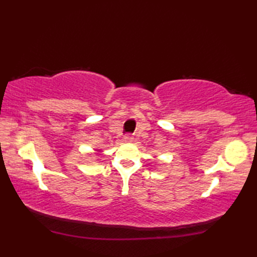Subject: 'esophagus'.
Wrapping results in <instances>:
<instances>
[{
    "mask_svg": "<svg viewBox=\"0 0 257 257\" xmlns=\"http://www.w3.org/2000/svg\"><path fill=\"white\" fill-rule=\"evenodd\" d=\"M133 140H134V138H133V137H130V136H124L123 139H122V141H123L124 144H130V143H133Z\"/></svg>",
    "mask_w": 257,
    "mask_h": 257,
    "instance_id": "obj_1",
    "label": "esophagus"
}]
</instances>
